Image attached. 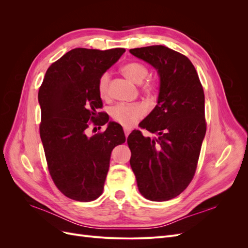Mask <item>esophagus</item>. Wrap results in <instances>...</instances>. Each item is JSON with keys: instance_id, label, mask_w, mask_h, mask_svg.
Instances as JSON below:
<instances>
[{"instance_id": "34e87169", "label": "esophagus", "mask_w": 248, "mask_h": 248, "mask_svg": "<svg viewBox=\"0 0 248 248\" xmlns=\"http://www.w3.org/2000/svg\"><path fill=\"white\" fill-rule=\"evenodd\" d=\"M130 132H131V129H130V128H128V127H124V133H125V137H126V138H128Z\"/></svg>"}]
</instances>
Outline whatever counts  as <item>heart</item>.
Returning <instances> with one entry per match:
<instances>
[{"mask_svg":"<svg viewBox=\"0 0 248 248\" xmlns=\"http://www.w3.org/2000/svg\"><path fill=\"white\" fill-rule=\"evenodd\" d=\"M122 73L126 78H128L136 84H141V90L147 94H151L156 91L157 85L153 79H147L142 83V81L148 77L149 68L142 63L140 62H130L125 64L121 68ZM109 79L110 76L108 72H103L97 84L98 93L106 98L109 93ZM147 108L141 103H118L117 106L111 108L110 116L116 122L120 123L123 126L130 127L136 124L140 119L146 115Z\"/></svg>","mask_w":248,"mask_h":248,"instance_id":"b5f03b06","label":"heart"}]
</instances>
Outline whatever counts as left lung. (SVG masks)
<instances>
[{
    "label": "left lung",
    "instance_id": "1",
    "mask_svg": "<svg viewBox=\"0 0 248 248\" xmlns=\"http://www.w3.org/2000/svg\"><path fill=\"white\" fill-rule=\"evenodd\" d=\"M130 52L151 64L160 78L157 106L139 125L157 139L140 130L129 134L130 166L141 196L169 201L183 192L196 174L207 128L204 90L190 60L180 52L163 46Z\"/></svg>",
    "mask_w": 248,
    "mask_h": 248
}]
</instances>
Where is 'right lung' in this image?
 <instances>
[{
  "instance_id": "obj_1",
  "label": "right lung",
  "mask_w": 248,
  "mask_h": 248,
  "mask_svg": "<svg viewBox=\"0 0 248 248\" xmlns=\"http://www.w3.org/2000/svg\"><path fill=\"white\" fill-rule=\"evenodd\" d=\"M124 48H74L52 63L39 88L40 138L50 177L64 196L78 202L99 198L109 168L110 153L126 139L121 125L88 136L91 125L102 126L108 116L98 111L97 89L103 72Z\"/></svg>"
}]
</instances>
